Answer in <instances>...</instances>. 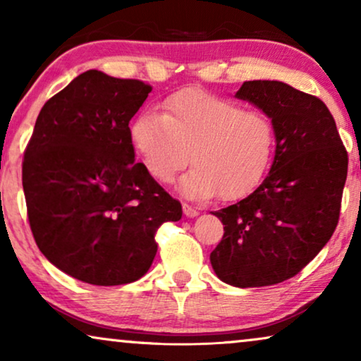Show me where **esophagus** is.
Returning a JSON list of instances; mask_svg holds the SVG:
<instances>
[{"label":"esophagus","instance_id":"34e87169","mask_svg":"<svg viewBox=\"0 0 361 361\" xmlns=\"http://www.w3.org/2000/svg\"><path fill=\"white\" fill-rule=\"evenodd\" d=\"M182 209H184V215H185V216H189V219H194V216L199 215V210L194 209V207L187 205V204L182 205Z\"/></svg>","mask_w":361,"mask_h":361}]
</instances>
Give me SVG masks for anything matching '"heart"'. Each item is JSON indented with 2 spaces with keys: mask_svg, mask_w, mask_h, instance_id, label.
Instances as JSON below:
<instances>
[{
  "mask_svg": "<svg viewBox=\"0 0 361 361\" xmlns=\"http://www.w3.org/2000/svg\"><path fill=\"white\" fill-rule=\"evenodd\" d=\"M130 136L146 171L169 184L182 177L189 199H240L263 179L274 151V125L266 113L214 93L185 88L164 102V113H140Z\"/></svg>",
  "mask_w": 361,
  "mask_h": 361,
  "instance_id": "b5f03b06",
  "label": "heart"
}]
</instances>
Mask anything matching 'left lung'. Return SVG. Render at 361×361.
<instances>
[{
    "mask_svg": "<svg viewBox=\"0 0 361 361\" xmlns=\"http://www.w3.org/2000/svg\"><path fill=\"white\" fill-rule=\"evenodd\" d=\"M235 97L271 118L276 152L253 194L214 214L224 238L210 263L226 284L261 288L293 278L327 245L338 224L348 154L320 98L278 80L245 82Z\"/></svg>",
    "mask_w": 361,
    "mask_h": 361,
    "instance_id": "8db88e82",
    "label": "left lung"
}]
</instances>
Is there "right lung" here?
I'll use <instances>...</instances> for the list:
<instances>
[{"label": "right lung", "instance_id": "obj_1", "mask_svg": "<svg viewBox=\"0 0 361 361\" xmlns=\"http://www.w3.org/2000/svg\"><path fill=\"white\" fill-rule=\"evenodd\" d=\"M151 85L87 71L46 102L23 161L27 219L41 253L95 286L137 281L154 259V235L182 205L142 162L130 120Z\"/></svg>", "mask_w": 361, "mask_h": 361}]
</instances>
